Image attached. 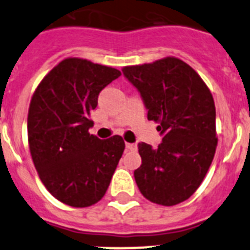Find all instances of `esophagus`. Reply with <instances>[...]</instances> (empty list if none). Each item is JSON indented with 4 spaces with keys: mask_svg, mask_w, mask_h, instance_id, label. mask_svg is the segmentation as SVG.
Returning a JSON list of instances; mask_svg holds the SVG:
<instances>
[{
    "mask_svg": "<svg viewBox=\"0 0 250 250\" xmlns=\"http://www.w3.org/2000/svg\"><path fill=\"white\" fill-rule=\"evenodd\" d=\"M125 148H127L128 151H136L137 150V145L128 144V142H127V144H125Z\"/></svg>",
    "mask_w": 250,
    "mask_h": 250,
    "instance_id": "esophagus-1",
    "label": "esophagus"
}]
</instances>
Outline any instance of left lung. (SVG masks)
<instances>
[{
    "label": "left lung",
    "mask_w": 250,
    "mask_h": 250,
    "mask_svg": "<svg viewBox=\"0 0 250 250\" xmlns=\"http://www.w3.org/2000/svg\"><path fill=\"white\" fill-rule=\"evenodd\" d=\"M123 75L140 91L147 119L159 123L157 148L141 142L138 189L151 202L174 206L188 200L206 177L217 147L212 94L184 61L165 57L125 66Z\"/></svg>",
    "instance_id": "obj_1"
}]
</instances>
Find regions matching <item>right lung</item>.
Returning <instances> with one entry per match:
<instances>
[{"mask_svg": "<svg viewBox=\"0 0 250 250\" xmlns=\"http://www.w3.org/2000/svg\"><path fill=\"white\" fill-rule=\"evenodd\" d=\"M119 76L117 68L70 57L44 76L31 96V159L44 187L64 205L83 208L99 202L125 151L121 136L100 140L89 133L99 93Z\"/></svg>", "mask_w": 250, "mask_h": 250, "instance_id": "right-lung-1", "label": "right lung"}]
</instances>
